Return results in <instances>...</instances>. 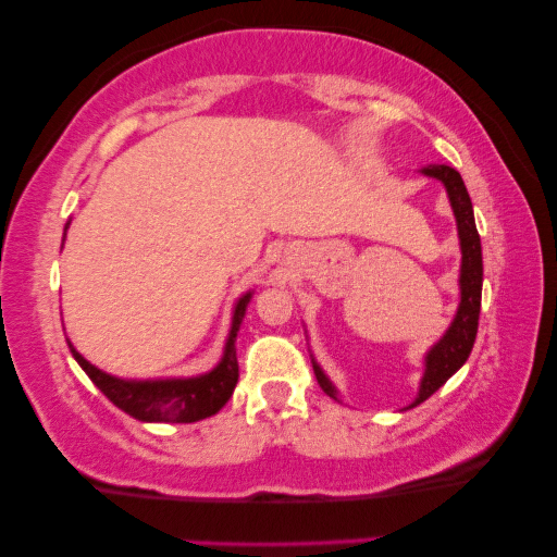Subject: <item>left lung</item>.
<instances>
[{
	"instance_id": "1",
	"label": "left lung",
	"mask_w": 557,
	"mask_h": 557,
	"mask_svg": "<svg viewBox=\"0 0 557 557\" xmlns=\"http://www.w3.org/2000/svg\"><path fill=\"white\" fill-rule=\"evenodd\" d=\"M421 172L425 177H436L444 182L448 202H451L454 208L456 227H459V240H461V276H459L461 301H459V309H456L451 326H448L444 337H441L436 345L429 349V355H425V372L421 377V387H418L416 400L410 403V408L418 406V403L429 400L431 395L436 393L463 362L469 360V352L476 339L479 309H482V271H484L482 240H479L474 210H471V197L467 193V187H463L461 174L456 172L454 166H446V164L423 166ZM314 375L319 380V385H322V391L330 395V398L339 400L337 387L330 383V377L324 375V370L319 368L317 362H314Z\"/></svg>"
}]
</instances>
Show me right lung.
<instances>
[{"label":"right lung","mask_w":557,"mask_h":557,"mask_svg":"<svg viewBox=\"0 0 557 557\" xmlns=\"http://www.w3.org/2000/svg\"><path fill=\"white\" fill-rule=\"evenodd\" d=\"M67 231V225H65ZM253 294H243L233 309V324L227 334L223 360L218 368L197 377H170V380H121L90 364L71 342L75 362L86 370L94 385L109 398L113 406L144 423H195L215 416L231 400L238 383V357H235V337L246 317V307Z\"/></svg>","instance_id":"right-lung-1"}]
</instances>
